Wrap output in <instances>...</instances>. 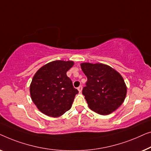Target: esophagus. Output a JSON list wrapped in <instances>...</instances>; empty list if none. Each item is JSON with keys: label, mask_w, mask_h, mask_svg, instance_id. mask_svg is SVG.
I'll list each match as a JSON object with an SVG mask.
<instances>
[{"label": "esophagus", "mask_w": 151, "mask_h": 151, "mask_svg": "<svg viewBox=\"0 0 151 151\" xmlns=\"http://www.w3.org/2000/svg\"><path fill=\"white\" fill-rule=\"evenodd\" d=\"M82 86H80L79 87H78V88H77L78 89V92H79V93H81L82 92Z\"/></svg>", "instance_id": "34e87169"}]
</instances>
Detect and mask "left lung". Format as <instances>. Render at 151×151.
<instances>
[{"label":"left lung","instance_id":"obj_1","mask_svg":"<svg viewBox=\"0 0 151 151\" xmlns=\"http://www.w3.org/2000/svg\"><path fill=\"white\" fill-rule=\"evenodd\" d=\"M81 68L88 78L82 94L90 109L103 116L116 111L127 95V86L120 74L101 63H82Z\"/></svg>","mask_w":151,"mask_h":151}]
</instances>
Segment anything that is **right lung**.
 <instances>
[{
  "label": "right lung",
  "instance_id": "add662e5",
  "mask_svg": "<svg viewBox=\"0 0 151 151\" xmlns=\"http://www.w3.org/2000/svg\"><path fill=\"white\" fill-rule=\"evenodd\" d=\"M73 61L56 60L40 68L33 76L30 94L42 113L57 118L70 109L78 91L66 75L74 65Z\"/></svg>",
  "mask_w": 151,
  "mask_h": 151
}]
</instances>
